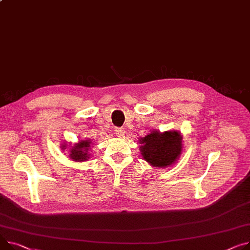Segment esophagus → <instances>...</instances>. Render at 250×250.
Instances as JSON below:
<instances>
[{
	"label": "esophagus",
	"instance_id": "1",
	"mask_svg": "<svg viewBox=\"0 0 250 250\" xmlns=\"http://www.w3.org/2000/svg\"><path fill=\"white\" fill-rule=\"evenodd\" d=\"M115 135L119 138H123L125 136V128L124 127H118L115 128Z\"/></svg>",
	"mask_w": 250,
	"mask_h": 250
}]
</instances>
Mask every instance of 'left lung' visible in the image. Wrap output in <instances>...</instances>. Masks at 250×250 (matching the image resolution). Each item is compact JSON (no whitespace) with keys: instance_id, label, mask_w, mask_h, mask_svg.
Instances as JSON below:
<instances>
[{"instance_id":"obj_1","label":"left lung","mask_w":250,"mask_h":250,"mask_svg":"<svg viewBox=\"0 0 250 250\" xmlns=\"http://www.w3.org/2000/svg\"><path fill=\"white\" fill-rule=\"evenodd\" d=\"M139 143L143 159L155 168L171 167L183 151V136L177 130H152Z\"/></svg>"}]
</instances>
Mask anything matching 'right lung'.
<instances>
[{"instance_id": "obj_1", "label": "right lung", "mask_w": 250, "mask_h": 250, "mask_svg": "<svg viewBox=\"0 0 250 250\" xmlns=\"http://www.w3.org/2000/svg\"><path fill=\"white\" fill-rule=\"evenodd\" d=\"M91 140H81L78 143L71 146V144L66 145L62 144L61 148L66 149V147L69 148V158L74 162H86L90 158L89 151H91L90 147L92 146ZM70 146L68 147V146Z\"/></svg>"}]
</instances>
